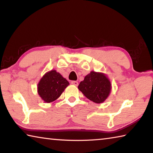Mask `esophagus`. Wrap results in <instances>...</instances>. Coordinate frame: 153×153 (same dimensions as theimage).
Wrapping results in <instances>:
<instances>
[{
    "instance_id": "34e87169",
    "label": "esophagus",
    "mask_w": 153,
    "mask_h": 153,
    "mask_svg": "<svg viewBox=\"0 0 153 153\" xmlns=\"http://www.w3.org/2000/svg\"><path fill=\"white\" fill-rule=\"evenodd\" d=\"M71 83L72 85H74V86H78V82H77V81H72Z\"/></svg>"
}]
</instances>
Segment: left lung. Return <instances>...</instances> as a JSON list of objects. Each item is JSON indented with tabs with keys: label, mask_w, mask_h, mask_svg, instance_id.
Masks as SVG:
<instances>
[{
	"label": "left lung",
	"mask_w": 153,
	"mask_h": 153,
	"mask_svg": "<svg viewBox=\"0 0 153 153\" xmlns=\"http://www.w3.org/2000/svg\"><path fill=\"white\" fill-rule=\"evenodd\" d=\"M111 84L107 75L92 71L79 83L78 89L95 103L105 102L111 91Z\"/></svg>",
	"instance_id": "1"
}]
</instances>
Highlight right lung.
I'll return each instance as SVG.
<instances>
[{
  "instance_id": "obj_1",
  "label": "right lung",
  "mask_w": 153,
  "mask_h": 153,
  "mask_svg": "<svg viewBox=\"0 0 153 153\" xmlns=\"http://www.w3.org/2000/svg\"><path fill=\"white\" fill-rule=\"evenodd\" d=\"M69 85V82L56 70L44 75L38 84V93L45 102H51L60 97Z\"/></svg>"
}]
</instances>
